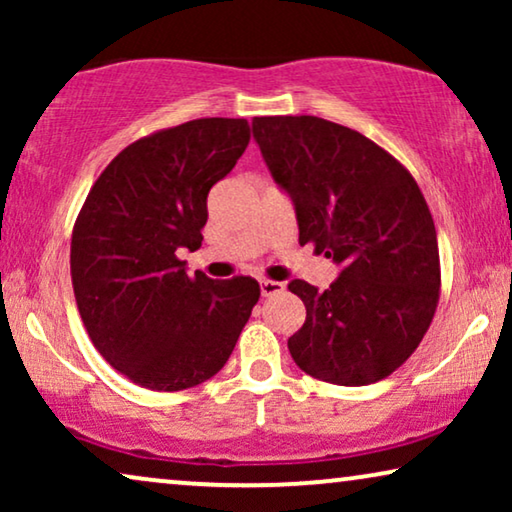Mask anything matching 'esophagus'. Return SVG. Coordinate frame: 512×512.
Wrapping results in <instances>:
<instances>
[{"label":"esophagus","mask_w":512,"mask_h":512,"mask_svg":"<svg viewBox=\"0 0 512 512\" xmlns=\"http://www.w3.org/2000/svg\"><path fill=\"white\" fill-rule=\"evenodd\" d=\"M282 291H284L282 282H272V279H263V282H261V293L265 298L275 296V293H282Z\"/></svg>","instance_id":"1"}]
</instances>
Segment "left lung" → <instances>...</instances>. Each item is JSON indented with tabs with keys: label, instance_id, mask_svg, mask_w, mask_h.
<instances>
[{
	"label": "left lung",
	"instance_id": "obj_1",
	"mask_svg": "<svg viewBox=\"0 0 512 512\" xmlns=\"http://www.w3.org/2000/svg\"><path fill=\"white\" fill-rule=\"evenodd\" d=\"M254 139L296 205L300 244L342 265L326 291L293 279L307 317L289 338L300 370L363 387L401 368L440 298L433 216L412 174L361 132L317 116H258Z\"/></svg>",
	"mask_w": 512,
	"mask_h": 512
}]
</instances>
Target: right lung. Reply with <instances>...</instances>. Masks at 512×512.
<instances>
[{
	"label": "right lung",
	"mask_w": 512,
	"mask_h": 512,
	"mask_svg": "<svg viewBox=\"0 0 512 512\" xmlns=\"http://www.w3.org/2000/svg\"><path fill=\"white\" fill-rule=\"evenodd\" d=\"M247 118H195L118 153L72 230V286L88 338L139 387L181 391L226 366L261 286L188 275L207 195L247 149Z\"/></svg>",
	"instance_id": "add662e5"
}]
</instances>
